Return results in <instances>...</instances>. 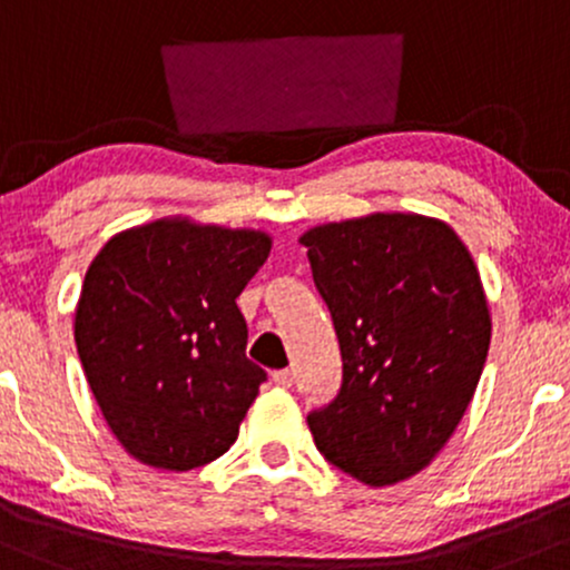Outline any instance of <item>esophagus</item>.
Here are the masks:
<instances>
[{
	"mask_svg": "<svg viewBox=\"0 0 570 570\" xmlns=\"http://www.w3.org/2000/svg\"><path fill=\"white\" fill-rule=\"evenodd\" d=\"M272 380H274V385L291 387L293 382H296V374H293V368H279V371H274Z\"/></svg>",
	"mask_w": 570,
	"mask_h": 570,
	"instance_id": "34e87169",
	"label": "esophagus"
}]
</instances>
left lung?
<instances>
[{"instance_id": "1", "label": "left lung", "mask_w": 570, "mask_h": 570, "mask_svg": "<svg viewBox=\"0 0 570 570\" xmlns=\"http://www.w3.org/2000/svg\"><path fill=\"white\" fill-rule=\"evenodd\" d=\"M342 350V387L309 412L328 463L368 488L425 469L469 409L490 309L469 247L446 223L376 213L302 239Z\"/></svg>"}]
</instances>
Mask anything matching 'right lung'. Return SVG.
Here are the masks:
<instances>
[{"mask_svg":"<svg viewBox=\"0 0 570 570\" xmlns=\"http://www.w3.org/2000/svg\"><path fill=\"white\" fill-rule=\"evenodd\" d=\"M272 250L253 228L161 217L115 234L88 266L75 344L124 450L164 471L220 458L266 371L245 355L236 296Z\"/></svg>","mask_w":570,"mask_h":570,"instance_id":"obj_1","label":"right lung"}]
</instances>
